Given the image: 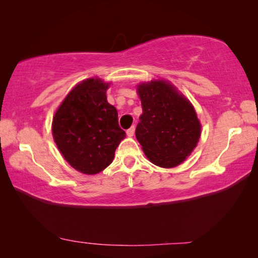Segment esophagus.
<instances>
[{
    "label": "esophagus",
    "mask_w": 258,
    "mask_h": 258,
    "mask_svg": "<svg viewBox=\"0 0 258 258\" xmlns=\"http://www.w3.org/2000/svg\"><path fill=\"white\" fill-rule=\"evenodd\" d=\"M134 133H135V127L134 126H132V127H130L127 131H126V134H127V137H133L134 135Z\"/></svg>",
    "instance_id": "34e87169"
}]
</instances>
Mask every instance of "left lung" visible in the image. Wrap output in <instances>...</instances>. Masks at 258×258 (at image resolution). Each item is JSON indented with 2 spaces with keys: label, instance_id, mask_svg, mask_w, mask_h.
Listing matches in <instances>:
<instances>
[{
  "label": "left lung",
  "instance_id": "8db88e82",
  "mask_svg": "<svg viewBox=\"0 0 258 258\" xmlns=\"http://www.w3.org/2000/svg\"><path fill=\"white\" fill-rule=\"evenodd\" d=\"M142 115L135 130L151 163L164 168L180 165L197 146L200 123L192 104L164 81L139 85Z\"/></svg>",
  "mask_w": 258,
  "mask_h": 258
}]
</instances>
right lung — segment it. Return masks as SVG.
<instances>
[{
    "mask_svg": "<svg viewBox=\"0 0 258 258\" xmlns=\"http://www.w3.org/2000/svg\"><path fill=\"white\" fill-rule=\"evenodd\" d=\"M109 84L99 78L83 81L61 103L52 124L58 149L78 172L97 174L111 164L126 138L118 112L107 101Z\"/></svg>",
    "mask_w": 258,
    "mask_h": 258,
    "instance_id": "right-lung-1",
    "label": "right lung"
}]
</instances>
